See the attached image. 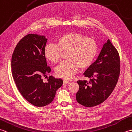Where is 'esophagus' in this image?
<instances>
[{
    "mask_svg": "<svg viewBox=\"0 0 132 132\" xmlns=\"http://www.w3.org/2000/svg\"><path fill=\"white\" fill-rule=\"evenodd\" d=\"M70 83V82H69L67 80H63V85H69V84Z\"/></svg>",
    "mask_w": 132,
    "mask_h": 132,
    "instance_id": "34e87169",
    "label": "esophagus"
}]
</instances>
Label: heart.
<instances>
[{
    "mask_svg": "<svg viewBox=\"0 0 132 132\" xmlns=\"http://www.w3.org/2000/svg\"><path fill=\"white\" fill-rule=\"evenodd\" d=\"M57 44H47L44 48V55L52 63L58 62L63 52H68L66 58L55 69L58 77L65 80L74 78L78 69L89 68L93 63L98 52V45L94 39L87 38L80 33L70 32L62 35Z\"/></svg>",
    "mask_w": 132,
    "mask_h": 132,
    "instance_id": "b5f03b06",
    "label": "heart"
}]
</instances>
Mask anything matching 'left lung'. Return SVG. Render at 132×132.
Masks as SVG:
<instances>
[{"label": "left lung", "instance_id": "left-lung-1", "mask_svg": "<svg viewBox=\"0 0 132 132\" xmlns=\"http://www.w3.org/2000/svg\"><path fill=\"white\" fill-rule=\"evenodd\" d=\"M120 60L119 53L109 40L104 44L96 60L84 72L90 80H78L77 101L86 107L96 106L107 99L119 79Z\"/></svg>", "mask_w": 132, "mask_h": 132}]
</instances>
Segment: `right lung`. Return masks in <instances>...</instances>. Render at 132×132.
<instances>
[{
	"mask_svg": "<svg viewBox=\"0 0 132 132\" xmlns=\"http://www.w3.org/2000/svg\"><path fill=\"white\" fill-rule=\"evenodd\" d=\"M47 40L45 36H26L16 45L11 60L12 76L19 92L28 102L38 107L52 103L63 84L62 79L52 76L45 83L42 79L51 71L44 55Z\"/></svg>",
	"mask_w": 132,
	"mask_h": 132,
	"instance_id": "right-lung-1",
	"label": "right lung"
}]
</instances>
